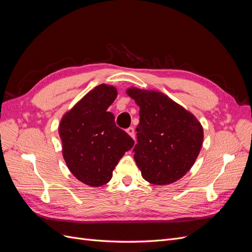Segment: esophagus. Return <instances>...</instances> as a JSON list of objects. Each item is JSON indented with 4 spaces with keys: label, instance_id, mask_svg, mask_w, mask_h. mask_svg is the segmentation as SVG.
Returning a JSON list of instances; mask_svg holds the SVG:
<instances>
[{
    "label": "esophagus",
    "instance_id": "34e87169",
    "mask_svg": "<svg viewBox=\"0 0 252 252\" xmlns=\"http://www.w3.org/2000/svg\"><path fill=\"white\" fill-rule=\"evenodd\" d=\"M126 132L131 136V138L134 140V136H135V133H134V129H133V127H129L127 130H126Z\"/></svg>",
    "mask_w": 252,
    "mask_h": 252
}]
</instances>
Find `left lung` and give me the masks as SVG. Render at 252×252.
<instances>
[{"label": "left lung", "mask_w": 252, "mask_h": 252, "mask_svg": "<svg viewBox=\"0 0 252 252\" xmlns=\"http://www.w3.org/2000/svg\"><path fill=\"white\" fill-rule=\"evenodd\" d=\"M126 94L140 107L133 158L143 179L155 185L179 181L200 154L202 124L194 114L159 91L130 87Z\"/></svg>", "instance_id": "left-lung-1"}]
</instances>
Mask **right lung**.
I'll return each instance as SVG.
<instances>
[{
    "mask_svg": "<svg viewBox=\"0 0 252 252\" xmlns=\"http://www.w3.org/2000/svg\"><path fill=\"white\" fill-rule=\"evenodd\" d=\"M117 95L116 87L101 84L66 111L59 125L68 169L91 187L108 183L120 158L134 144L114 123L113 114L107 111Z\"/></svg>",
    "mask_w": 252,
    "mask_h": 252,
    "instance_id": "right-lung-1",
    "label": "right lung"
}]
</instances>
